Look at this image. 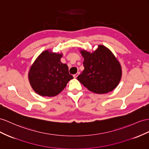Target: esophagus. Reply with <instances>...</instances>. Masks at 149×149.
<instances>
[{
  "label": "esophagus",
  "mask_w": 149,
  "mask_h": 149,
  "mask_svg": "<svg viewBox=\"0 0 149 149\" xmlns=\"http://www.w3.org/2000/svg\"><path fill=\"white\" fill-rule=\"evenodd\" d=\"M79 74H80V72H77V74H75L74 75V78H77V77H78V76H79Z\"/></svg>",
  "instance_id": "esophagus-1"
}]
</instances>
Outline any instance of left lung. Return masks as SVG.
Instances as JSON below:
<instances>
[{
  "mask_svg": "<svg viewBox=\"0 0 149 149\" xmlns=\"http://www.w3.org/2000/svg\"><path fill=\"white\" fill-rule=\"evenodd\" d=\"M84 57V70L77 79L89 91L97 94L112 91L119 84L121 68L109 49L99 45L94 53L81 52Z\"/></svg>",
  "mask_w": 149,
  "mask_h": 149,
  "instance_id": "left-lung-1",
  "label": "left lung"
}]
</instances>
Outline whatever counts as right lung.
<instances>
[{"mask_svg":"<svg viewBox=\"0 0 149 149\" xmlns=\"http://www.w3.org/2000/svg\"><path fill=\"white\" fill-rule=\"evenodd\" d=\"M62 55L45 51L38 57L29 72V80L35 92L43 96L59 94L73 76L65 63L60 62Z\"/></svg>","mask_w":149,"mask_h":149,"instance_id":"obj_1","label":"right lung"}]
</instances>
